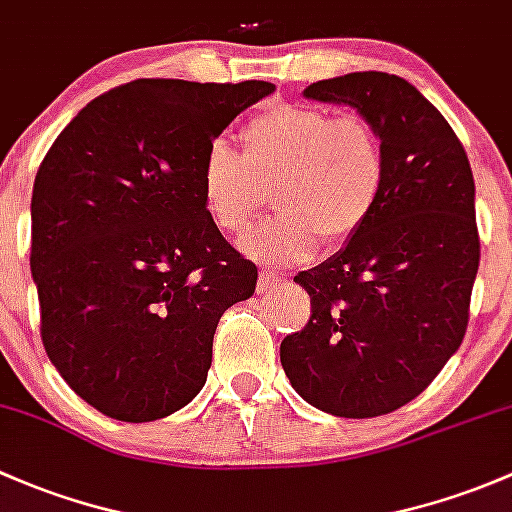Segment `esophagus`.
<instances>
[{"label": "esophagus", "instance_id": "esophagus-1", "mask_svg": "<svg viewBox=\"0 0 512 512\" xmlns=\"http://www.w3.org/2000/svg\"><path fill=\"white\" fill-rule=\"evenodd\" d=\"M278 281H281V276H278V273H273V271H261V276H258V293L271 291V288L276 286Z\"/></svg>", "mask_w": 512, "mask_h": 512}]
</instances>
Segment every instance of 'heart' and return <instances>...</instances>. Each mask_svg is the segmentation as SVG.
<instances>
[{"instance_id": "b5f03b06", "label": "heart", "mask_w": 512, "mask_h": 512, "mask_svg": "<svg viewBox=\"0 0 512 512\" xmlns=\"http://www.w3.org/2000/svg\"><path fill=\"white\" fill-rule=\"evenodd\" d=\"M244 157L212 140L202 162V202L226 234H241L266 204L281 212L244 239L254 261L291 266L345 246L370 221L387 182L382 142L355 115L333 118L315 105L276 103L241 130Z\"/></svg>"}]
</instances>
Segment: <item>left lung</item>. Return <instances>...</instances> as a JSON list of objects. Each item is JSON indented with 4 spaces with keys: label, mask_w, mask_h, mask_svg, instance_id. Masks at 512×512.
<instances>
[{
    "label": "left lung",
    "mask_w": 512,
    "mask_h": 512,
    "mask_svg": "<svg viewBox=\"0 0 512 512\" xmlns=\"http://www.w3.org/2000/svg\"><path fill=\"white\" fill-rule=\"evenodd\" d=\"M303 96L362 115L387 182L370 221L293 278L313 315L283 337L281 365L315 409L370 419L419 397L461 347L481 261L476 184L451 125L404 78L347 73Z\"/></svg>",
    "instance_id": "8db88e82"
}]
</instances>
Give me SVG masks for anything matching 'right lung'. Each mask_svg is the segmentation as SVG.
Wrapping results in <instances>:
<instances>
[{
	"label": "right lung",
	"mask_w": 512,
	"mask_h": 512,
	"mask_svg": "<svg viewBox=\"0 0 512 512\" xmlns=\"http://www.w3.org/2000/svg\"><path fill=\"white\" fill-rule=\"evenodd\" d=\"M266 81L140 78L86 105L31 194L41 340L68 387L118 421L165 419L207 382L226 308L258 271L202 202L209 142Z\"/></svg>",
	"instance_id": "add662e5"
}]
</instances>
